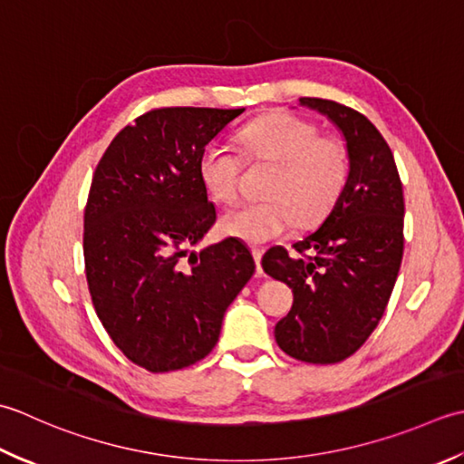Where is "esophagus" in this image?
<instances>
[{
	"label": "esophagus",
	"instance_id": "obj_1",
	"mask_svg": "<svg viewBox=\"0 0 464 464\" xmlns=\"http://www.w3.org/2000/svg\"><path fill=\"white\" fill-rule=\"evenodd\" d=\"M252 256H254V262H256V274H262V248H256V246H252Z\"/></svg>",
	"mask_w": 464,
	"mask_h": 464
}]
</instances>
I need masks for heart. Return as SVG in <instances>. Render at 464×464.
<instances>
[{"instance_id": "obj_1", "label": "heart", "mask_w": 464, "mask_h": 464, "mask_svg": "<svg viewBox=\"0 0 464 464\" xmlns=\"http://www.w3.org/2000/svg\"><path fill=\"white\" fill-rule=\"evenodd\" d=\"M244 156L274 164L262 202L244 204L224 214L222 232L248 244H266L292 226L316 224L330 214L351 176V154L344 140L320 134L312 121L286 111L268 113L246 124L238 134ZM242 164L234 150L212 141L198 162L208 196L234 204L240 196Z\"/></svg>"}]
</instances>
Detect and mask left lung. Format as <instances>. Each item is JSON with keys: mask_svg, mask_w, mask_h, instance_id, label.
I'll return each mask as SVG.
<instances>
[{"mask_svg": "<svg viewBox=\"0 0 464 464\" xmlns=\"http://www.w3.org/2000/svg\"><path fill=\"white\" fill-rule=\"evenodd\" d=\"M343 131L351 176L320 228L262 258L268 276L292 288L295 302L274 328L288 356L334 364L361 348L382 318L404 248V198L394 158L361 111L320 98H300Z\"/></svg>", "mask_w": 464, "mask_h": 464, "instance_id": "left-lung-1", "label": "left lung"}]
</instances>
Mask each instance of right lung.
<instances>
[{
    "mask_svg": "<svg viewBox=\"0 0 464 464\" xmlns=\"http://www.w3.org/2000/svg\"><path fill=\"white\" fill-rule=\"evenodd\" d=\"M242 111L150 110L111 140L93 172L83 212L92 302L113 344L150 372L210 354L226 308L256 270L236 238L190 252L216 222L200 154Z\"/></svg>",
    "mask_w": 464,
    "mask_h": 464,
    "instance_id": "obj_1",
    "label": "right lung"
}]
</instances>
